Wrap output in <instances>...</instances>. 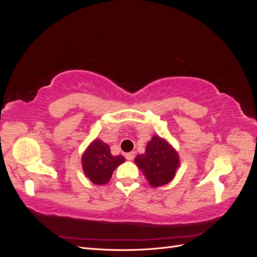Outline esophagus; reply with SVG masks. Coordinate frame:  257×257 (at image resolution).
I'll return each mask as SVG.
<instances>
[{
    "label": "esophagus",
    "mask_w": 257,
    "mask_h": 257,
    "mask_svg": "<svg viewBox=\"0 0 257 257\" xmlns=\"http://www.w3.org/2000/svg\"><path fill=\"white\" fill-rule=\"evenodd\" d=\"M125 158L127 161H133L135 158V152H128L125 154Z\"/></svg>",
    "instance_id": "34e87169"
}]
</instances>
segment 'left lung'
Returning <instances> with one entry per match:
<instances>
[{"label": "left lung", "mask_w": 257, "mask_h": 257, "mask_svg": "<svg viewBox=\"0 0 257 257\" xmlns=\"http://www.w3.org/2000/svg\"><path fill=\"white\" fill-rule=\"evenodd\" d=\"M135 163L153 188H159L172 181L180 165L177 151L165 139L159 136L151 138L147 144L145 154H138Z\"/></svg>", "instance_id": "obj_1"}]
</instances>
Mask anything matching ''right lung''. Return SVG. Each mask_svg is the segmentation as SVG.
Wrapping results in <instances>:
<instances>
[{
    "label": "right lung",
    "mask_w": 257,
    "mask_h": 257,
    "mask_svg": "<svg viewBox=\"0 0 257 257\" xmlns=\"http://www.w3.org/2000/svg\"><path fill=\"white\" fill-rule=\"evenodd\" d=\"M125 161L122 155H112L107 144L95 139L82 154L81 163L84 175L97 185L110 180L113 170Z\"/></svg>",
    "instance_id": "1"
}]
</instances>
